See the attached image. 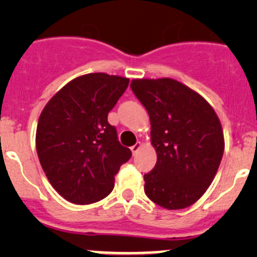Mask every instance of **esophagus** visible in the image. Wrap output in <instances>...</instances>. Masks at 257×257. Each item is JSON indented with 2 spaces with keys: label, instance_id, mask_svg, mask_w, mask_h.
Masks as SVG:
<instances>
[{
  "label": "esophagus",
  "instance_id": "1",
  "mask_svg": "<svg viewBox=\"0 0 257 257\" xmlns=\"http://www.w3.org/2000/svg\"><path fill=\"white\" fill-rule=\"evenodd\" d=\"M141 148H142V143H141V142H138V143H137V144H134L133 147L131 148V150H132V153H133V155H136V153L138 152V150L141 149Z\"/></svg>",
  "mask_w": 257,
  "mask_h": 257
}]
</instances>
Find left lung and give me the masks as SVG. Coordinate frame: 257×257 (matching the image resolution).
I'll return each mask as SVG.
<instances>
[{"instance_id":"1","label":"left lung","mask_w":257,"mask_h":257,"mask_svg":"<svg viewBox=\"0 0 257 257\" xmlns=\"http://www.w3.org/2000/svg\"><path fill=\"white\" fill-rule=\"evenodd\" d=\"M131 88L148 110L154 169L144 191L168 210L185 209L203 196L224 154L221 123L199 93L172 78L133 79Z\"/></svg>"}]
</instances>
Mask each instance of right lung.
<instances>
[{
  "label": "right lung",
  "instance_id": "right-lung-1",
  "mask_svg": "<svg viewBox=\"0 0 257 257\" xmlns=\"http://www.w3.org/2000/svg\"><path fill=\"white\" fill-rule=\"evenodd\" d=\"M129 79L107 73L77 77L43 108L36 149L51 185L73 204L102 200L114 188V175L132 152L108 123V113L125 92Z\"/></svg>",
  "mask_w": 257,
  "mask_h": 257
}]
</instances>
